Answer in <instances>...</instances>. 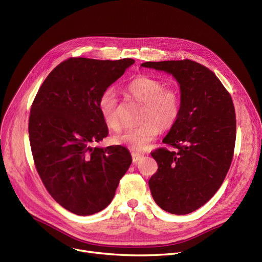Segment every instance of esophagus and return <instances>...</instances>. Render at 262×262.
Wrapping results in <instances>:
<instances>
[{"label":"esophagus","instance_id":"1","mask_svg":"<svg viewBox=\"0 0 262 262\" xmlns=\"http://www.w3.org/2000/svg\"><path fill=\"white\" fill-rule=\"evenodd\" d=\"M142 157H143V155L140 154V153L132 152V158H133V161H134V162H137L138 160H140Z\"/></svg>","mask_w":262,"mask_h":262}]
</instances>
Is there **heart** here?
<instances>
[{"mask_svg": "<svg viewBox=\"0 0 262 262\" xmlns=\"http://www.w3.org/2000/svg\"><path fill=\"white\" fill-rule=\"evenodd\" d=\"M132 98L142 104L139 125L127 127L114 137V142L129 148L142 150L156 139L161 130L173 127L181 117L182 96L173 87H166L160 79L139 76L127 85ZM99 110L106 125L110 129L121 126L120 106L116 91L105 89L98 101Z\"/></svg>", "mask_w": 262, "mask_h": 262, "instance_id": "obj_1", "label": "heart"}]
</instances>
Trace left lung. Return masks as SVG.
Masks as SVG:
<instances>
[{
  "instance_id": "1",
  "label": "left lung",
  "mask_w": 262,
  "mask_h": 262,
  "mask_svg": "<svg viewBox=\"0 0 262 262\" xmlns=\"http://www.w3.org/2000/svg\"><path fill=\"white\" fill-rule=\"evenodd\" d=\"M142 67L172 74L181 86L182 113L162 140L175 150L150 153L158 164L148 186L156 204L187 214L207 203L223 184L236 143V113L229 92L196 61H146Z\"/></svg>"
}]
</instances>
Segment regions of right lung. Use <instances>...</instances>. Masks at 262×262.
<instances>
[{
	"label": "right lung",
	"mask_w": 262,
	"mask_h": 262,
	"mask_svg": "<svg viewBox=\"0 0 262 262\" xmlns=\"http://www.w3.org/2000/svg\"><path fill=\"white\" fill-rule=\"evenodd\" d=\"M134 62L69 58L53 69L32 104L29 135L36 170L51 196L72 213L106 208L130 166L127 148L92 143L108 136L98 105L101 93Z\"/></svg>",
	"instance_id": "right-lung-1"
}]
</instances>
